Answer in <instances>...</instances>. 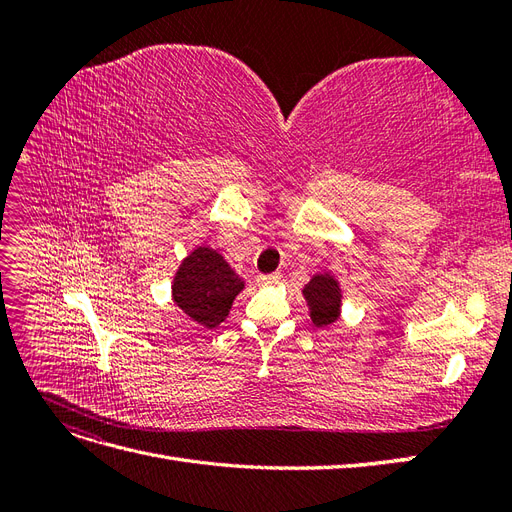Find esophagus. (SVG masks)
<instances>
[{
    "label": "esophagus",
    "instance_id": "obj_1",
    "mask_svg": "<svg viewBox=\"0 0 512 512\" xmlns=\"http://www.w3.org/2000/svg\"><path fill=\"white\" fill-rule=\"evenodd\" d=\"M256 282H258L260 286L277 284V282H280V273H260V275L256 277Z\"/></svg>",
    "mask_w": 512,
    "mask_h": 512
}]
</instances>
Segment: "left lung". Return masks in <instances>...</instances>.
Masks as SVG:
<instances>
[{
  "mask_svg": "<svg viewBox=\"0 0 512 512\" xmlns=\"http://www.w3.org/2000/svg\"><path fill=\"white\" fill-rule=\"evenodd\" d=\"M303 297L312 309V320L316 327H324V324H331L337 318L339 312V294L337 282L329 275H316L312 282L303 288Z\"/></svg>",
  "mask_w": 512,
  "mask_h": 512,
  "instance_id": "obj_1",
  "label": "left lung"
}]
</instances>
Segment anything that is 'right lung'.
<instances>
[{
    "mask_svg": "<svg viewBox=\"0 0 512 512\" xmlns=\"http://www.w3.org/2000/svg\"><path fill=\"white\" fill-rule=\"evenodd\" d=\"M241 290V277L228 262L211 247H198L179 267L173 297L192 320L213 329L228 316L232 299Z\"/></svg>",
    "mask_w": 512,
    "mask_h": 512,
    "instance_id": "obj_1",
    "label": "right lung"
}]
</instances>
